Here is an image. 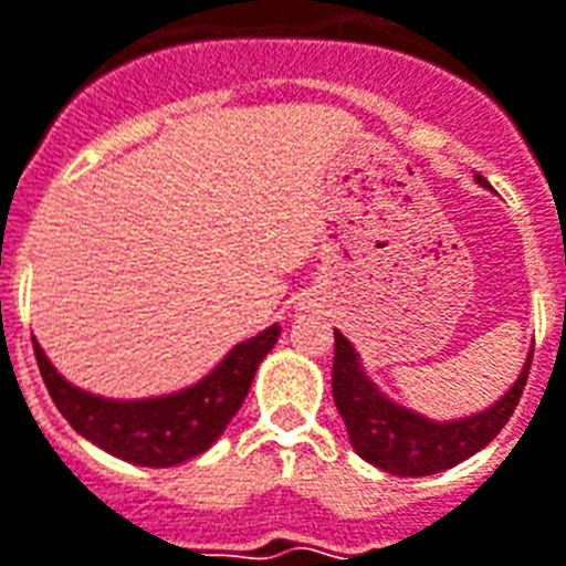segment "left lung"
<instances>
[{"instance_id": "obj_1", "label": "left lung", "mask_w": 566, "mask_h": 566, "mask_svg": "<svg viewBox=\"0 0 566 566\" xmlns=\"http://www.w3.org/2000/svg\"><path fill=\"white\" fill-rule=\"evenodd\" d=\"M478 180L484 184L481 175ZM528 370H532V356L525 361L520 379L499 403L463 421L437 424L382 398L374 382L361 374L359 356L350 347V340L335 332L332 395L356 454L400 478H421L463 463L490 446L523 398Z\"/></svg>"}]
</instances>
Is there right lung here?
I'll return each instance as SVG.
<instances>
[{"mask_svg": "<svg viewBox=\"0 0 566 566\" xmlns=\"http://www.w3.org/2000/svg\"><path fill=\"white\" fill-rule=\"evenodd\" d=\"M282 326H270L258 338L237 344L226 361L198 386L150 400H106L64 382L43 350L34 344V359L43 386L76 433L103 451L136 465H175L213 446L228 421L243 407L254 370L273 350Z\"/></svg>", "mask_w": 566, "mask_h": 566, "instance_id": "obj_1", "label": "right lung"}]
</instances>
